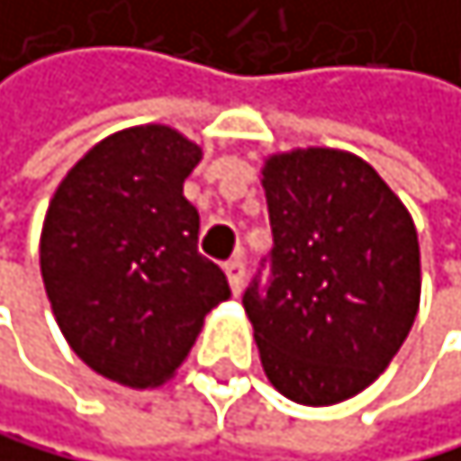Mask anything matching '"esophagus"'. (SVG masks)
Returning <instances> with one entry per match:
<instances>
[{"instance_id": "34e87169", "label": "esophagus", "mask_w": 461, "mask_h": 461, "mask_svg": "<svg viewBox=\"0 0 461 461\" xmlns=\"http://www.w3.org/2000/svg\"><path fill=\"white\" fill-rule=\"evenodd\" d=\"M223 269H226L229 286H232V293L238 295L243 289V278H247V264H243L240 255H235V258H229V261L223 264Z\"/></svg>"}]
</instances>
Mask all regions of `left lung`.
Segmentation results:
<instances>
[{
  "label": "left lung",
  "mask_w": 461,
  "mask_h": 461,
  "mask_svg": "<svg viewBox=\"0 0 461 461\" xmlns=\"http://www.w3.org/2000/svg\"><path fill=\"white\" fill-rule=\"evenodd\" d=\"M264 189L272 249L243 293L261 365L298 404L344 402L413 327V221L373 166L336 149L269 158Z\"/></svg>",
  "instance_id": "1"
}]
</instances>
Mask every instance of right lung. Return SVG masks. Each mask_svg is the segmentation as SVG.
Segmentation results:
<instances>
[{"label":"right lung","instance_id":"obj_1","mask_svg":"<svg viewBox=\"0 0 461 461\" xmlns=\"http://www.w3.org/2000/svg\"><path fill=\"white\" fill-rule=\"evenodd\" d=\"M200 149L168 125L105 137L48 206L42 281L62 336L91 370L154 387L189 356L203 318L232 295L197 252L200 214L183 180Z\"/></svg>","mask_w":461,"mask_h":461}]
</instances>
